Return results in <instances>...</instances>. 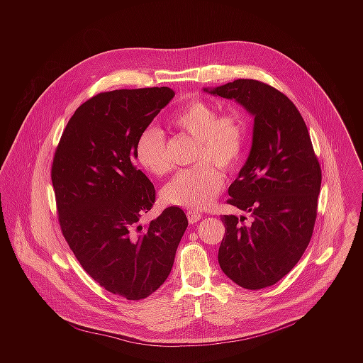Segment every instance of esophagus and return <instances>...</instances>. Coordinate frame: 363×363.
<instances>
[{"instance_id": "esophagus-1", "label": "esophagus", "mask_w": 363, "mask_h": 363, "mask_svg": "<svg viewBox=\"0 0 363 363\" xmlns=\"http://www.w3.org/2000/svg\"><path fill=\"white\" fill-rule=\"evenodd\" d=\"M187 218L190 223H196L197 220L201 219V213L197 211H187Z\"/></svg>"}]
</instances>
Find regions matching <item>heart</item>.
I'll return each instance as SVG.
<instances>
[{
  "label": "heart",
  "mask_w": 363,
  "mask_h": 363,
  "mask_svg": "<svg viewBox=\"0 0 363 363\" xmlns=\"http://www.w3.org/2000/svg\"><path fill=\"white\" fill-rule=\"evenodd\" d=\"M170 123L197 140L194 152L196 166L184 169L163 189V199L187 209H206L223 189L225 172L233 170L242 160L249 135L246 116L236 110L218 113L212 104L194 99L180 107ZM140 164L155 176L173 169L167 155L166 137L160 128H147L137 141Z\"/></svg>",
  "instance_id": "heart-1"
}]
</instances>
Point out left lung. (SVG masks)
I'll return each mask as SVG.
<instances>
[{"label": "left lung", "instance_id": "1", "mask_svg": "<svg viewBox=\"0 0 363 363\" xmlns=\"http://www.w3.org/2000/svg\"><path fill=\"white\" fill-rule=\"evenodd\" d=\"M204 91L235 99L255 116L252 151L226 201L249 212L253 220L220 216L226 230L218 261L239 286L262 289L284 278L309 246L321 167L302 114L274 86L236 79Z\"/></svg>", "mask_w": 363, "mask_h": 363}]
</instances>
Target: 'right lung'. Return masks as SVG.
<instances>
[{"mask_svg":"<svg viewBox=\"0 0 363 363\" xmlns=\"http://www.w3.org/2000/svg\"><path fill=\"white\" fill-rule=\"evenodd\" d=\"M173 96L167 86L98 94L75 110L52 157L64 239L101 286L128 301L166 281L189 225L179 207L140 223L156 191L135 166L137 141Z\"/></svg>","mask_w":363,"mask_h":363,"instance_id":"right-lung-1","label":"right lung"}]
</instances>
